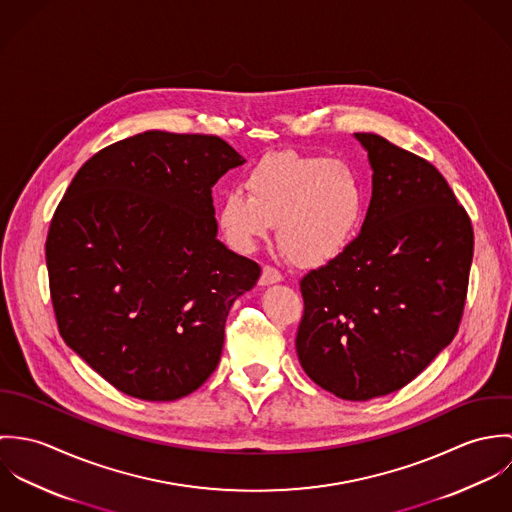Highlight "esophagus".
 <instances>
[{"instance_id": "obj_1", "label": "esophagus", "mask_w": 512, "mask_h": 512, "mask_svg": "<svg viewBox=\"0 0 512 512\" xmlns=\"http://www.w3.org/2000/svg\"><path fill=\"white\" fill-rule=\"evenodd\" d=\"M284 280V276L272 268V266H264L262 276H260V286H272V284H280Z\"/></svg>"}]
</instances>
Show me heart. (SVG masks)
<instances>
[{"label": "heart", "instance_id": "obj_1", "mask_svg": "<svg viewBox=\"0 0 512 512\" xmlns=\"http://www.w3.org/2000/svg\"><path fill=\"white\" fill-rule=\"evenodd\" d=\"M246 188L226 189L217 205L220 234L236 252H254L278 222L282 250L295 264L317 268L341 258L363 228L365 185L345 161L270 153L250 169Z\"/></svg>", "mask_w": 512, "mask_h": 512}]
</instances>
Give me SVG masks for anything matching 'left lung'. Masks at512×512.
Segmentation results:
<instances>
[{
  "label": "left lung",
  "instance_id": "obj_1",
  "mask_svg": "<svg viewBox=\"0 0 512 512\" xmlns=\"http://www.w3.org/2000/svg\"><path fill=\"white\" fill-rule=\"evenodd\" d=\"M372 197L355 244L301 282L295 351L323 390L353 402L400 390L457 333L473 228L438 169L376 134Z\"/></svg>",
  "mask_w": 512,
  "mask_h": 512
}]
</instances>
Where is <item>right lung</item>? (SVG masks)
<instances>
[{
  "mask_svg": "<svg viewBox=\"0 0 512 512\" xmlns=\"http://www.w3.org/2000/svg\"><path fill=\"white\" fill-rule=\"evenodd\" d=\"M246 159L217 136L149 130L74 175L45 254L61 337L120 392L171 402L217 368L260 266L219 238L211 189Z\"/></svg>",
  "mask_w": 512,
  "mask_h": 512,
  "instance_id": "add662e5",
  "label": "right lung"
}]
</instances>
